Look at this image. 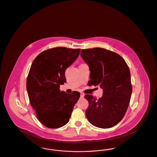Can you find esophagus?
<instances>
[{
	"label": "esophagus",
	"mask_w": 157,
	"mask_h": 157,
	"mask_svg": "<svg viewBox=\"0 0 157 157\" xmlns=\"http://www.w3.org/2000/svg\"><path fill=\"white\" fill-rule=\"evenodd\" d=\"M84 95H85V94L83 93H81V97L83 98Z\"/></svg>",
	"instance_id": "obj_1"
}]
</instances>
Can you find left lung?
<instances>
[{"label":"left lung","mask_w":157,"mask_h":157,"mask_svg":"<svg viewBox=\"0 0 157 157\" xmlns=\"http://www.w3.org/2000/svg\"><path fill=\"white\" fill-rule=\"evenodd\" d=\"M81 56L90 67V85H99L103 95L98 99L85 95V111L90 123L101 128L116 125L124 117L132 94L131 74L120 55L101 48L82 49Z\"/></svg>","instance_id":"left-lung-1"}]
</instances>
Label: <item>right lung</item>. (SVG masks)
Here are the masks:
<instances>
[{"mask_svg": "<svg viewBox=\"0 0 157 157\" xmlns=\"http://www.w3.org/2000/svg\"><path fill=\"white\" fill-rule=\"evenodd\" d=\"M80 49L56 47L39 53L30 67L26 89L37 119L45 127L58 128L69 122L80 93L60 91L65 72L79 55Z\"/></svg>", "mask_w": 157, "mask_h": 157, "instance_id": "right-lung-1", "label": "right lung"}]
</instances>
